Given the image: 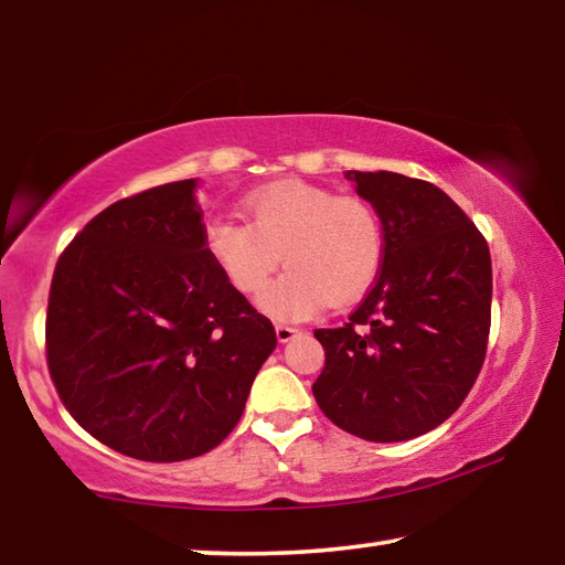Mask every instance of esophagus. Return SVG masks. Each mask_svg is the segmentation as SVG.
<instances>
[{
  "mask_svg": "<svg viewBox=\"0 0 565 565\" xmlns=\"http://www.w3.org/2000/svg\"><path fill=\"white\" fill-rule=\"evenodd\" d=\"M296 337H299V329L286 327V323H276V339H279V343H289Z\"/></svg>",
  "mask_w": 565,
  "mask_h": 565,
  "instance_id": "1",
  "label": "esophagus"
}]
</instances>
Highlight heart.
<instances>
[{
  "mask_svg": "<svg viewBox=\"0 0 565 565\" xmlns=\"http://www.w3.org/2000/svg\"><path fill=\"white\" fill-rule=\"evenodd\" d=\"M246 224L214 218L204 244L218 271L242 294L266 289L279 262L286 271L259 306L279 321L309 319L369 291L384 264V228L356 196L309 181H274L244 196Z\"/></svg>",
  "mask_w": 565,
  "mask_h": 565,
  "instance_id": "1",
  "label": "heart"
}]
</instances>
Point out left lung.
<instances>
[{
    "label": "left lung",
    "mask_w": 565,
    "mask_h": 565,
    "mask_svg": "<svg viewBox=\"0 0 565 565\" xmlns=\"http://www.w3.org/2000/svg\"><path fill=\"white\" fill-rule=\"evenodd\" d=\"M384 228V264L341 329H317L327 351L319 408L376 444L434 431L463 404L491 329V254L461 206L396 171H347Z\"/></svg>",
    "instance_id": "1"
}]
</instances>
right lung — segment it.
<instances>
[{"instance_id":"right-lung-1","label":"right lung","mask_w":565,"mask_h":565,"mask_svg":"<svg viewBox=\"0 0 565 565\" xmlns=\"http://www.w3.org/2000/svg\"><path fill=\"white\" fill-rule=\"evenodd\" d=\"M199 179L121 199L64 248L46 311V363L84 431L139 461L174 463L234 431L271 321L206 252Z\"/></svg>"}]
</instances>
